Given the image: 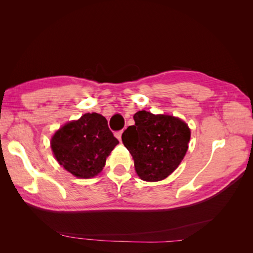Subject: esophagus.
<instances>
[{
  "label": "esophagus",
  "mask_w": 253,
  "mask_h": 253,
  "mask_svg": "<svg viewBox=\"0 0 253 253\" xmlns=\"http://www.w3.org/2000/svg\"><path fill=\"white\" fill-rule=\"evenodd\" d=\"M122 133H124V129H121V131H118V132L115 133V136H116L119 140H121V135H122Z\"/></svg>",
  "instance_id": "1"
}]
</instances>
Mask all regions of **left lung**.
<instances>
[{
    "instance_id": "left-lung-1",
    "label": "left lung",
    "mask_w": 253,
    "mask_h": 253,
    "mask_svg": "<svg viewBox=\"0 0 253 253\" xmlns=\"http://www.w3.org/2000/svg\"><path fill=\"white\" fill-rule=\"evenodd\" d=\"M134 120L121 138L133 156L137 174L145 181L165 179L186 155L190 128L179 118L147 111L137 112Z\"/></svg>"
}]
</instances>
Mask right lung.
I'll return each instance as SVG.
<instances>
[{"label":"right lung","instance_id":"add662e5","mask_svg":"<svg viewBox=\"0 0 253 253\" xmlns=\"http://www.w3.org/2000/svg\"><path fill=\"white\" fill-rule=\"evenodd\" d=\"M119 143L108 121L97 113L84 114L68 122L51 138V149L58 163L80 178L100 173L113 149Z\"/></svg>","mask_w":253,"mask_h":253}]
</instances>
